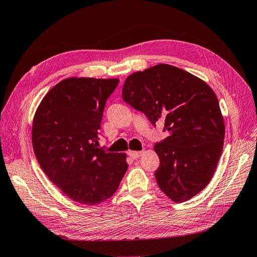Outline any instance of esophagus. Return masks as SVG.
<instances>
[{"mask_svg": "<svg viewBox=\"0 0 257 257\" xmlns=\"http://www.w3.org/2000/svg\"><path fill=\"white\" fill-rule=\"evenodd\" d=\"M143 151H128V155L130 157L133 159V160H136L138 158H141L143 155Z\"/></svg>", "mask_w": 257, "mask_h": 257, "instance_id": "34e87169", "label": "esophagus"}]
</instances>
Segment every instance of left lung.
Returning a JSON list of instances; mask_svg holds the SVG:
<instances>
[{
  "mask_svg": "<svg viewBox=\"0 0 257 257\" xmlns=\"http://www.w3.org/2000/svg\"><path fill=\"white\" fill-rule=\"evenodd\" d=\"M122 98L149 121H163L169 135L154 146V176L165 195L183 203L203 191L223 151L225 124L213 90L183 69L158 64L130 75Z\"/></svg>",
  "mask_w": 257,
  "mask_h": 257,
  "instance_id": "8db88e82",
  "label": "left lung"
}]
</instances>
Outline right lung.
<instances>
[{
  "instance_id": "add662e5",
  "label": "right lung",
  "mask_w": 257,
  "mask_h": 257,
  "mask_svg": "<svg viewBox=\"0 0 257 257\" xmlns=\"http://www.w3.org/2000/svg\"><path fill=\"white\" fill-rule=\"evenodd\" d=\"M118 83V78L69 77L48 91L35 111L32 145L38 164L76 203H104L127 169L125 153L98 148L106 100Z\"/></svg>"
}]
</instances>
